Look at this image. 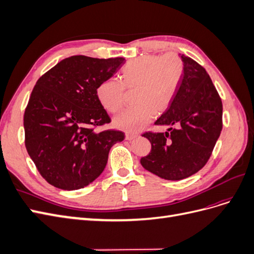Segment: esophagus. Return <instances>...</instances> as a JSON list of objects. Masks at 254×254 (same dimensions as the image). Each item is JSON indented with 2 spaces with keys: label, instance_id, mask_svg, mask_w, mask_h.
Masks as SVG:
<instances>
[{
  "label": "esophagus",
  "instance_id": "obj_1",
  "mask_svg": "<svg viewBox=\"0 0 254 254\" xmlns=\"http://www.w3.org/2000/svg\"><path fill=\"white\" fill-rule=\"evenodd\" d=\"M137 136H139V134H130V133H127L126 136H125V139H126L127 141H132V140L136 139Z\"/></svg>",
  "mask_w": 254,
  "mask_h": 254
}]
</instances>
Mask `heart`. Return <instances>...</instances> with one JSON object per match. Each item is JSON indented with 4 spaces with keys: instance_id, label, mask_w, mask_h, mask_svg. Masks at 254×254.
<instances>
[{
    "instance_id": "1",
    "label": "heart",
    "mask_w": 254,
    "mask_h": 254,
    "mask_svg": "<svg viewBox=\"0 0 254 254\" xmlns=\"http://www.w3.org/2000/svg\"><path fill=\"white\" fill-rule=\"evenodd\" d=\"M184 74L179 56L167 54L162 57L148 55L128 61L121 71V81L106 79L98 84V103L109 113L122 110L125 89L134 90V108L114 119V126L129 133H136L147 126L156 113L162 114L174 102Z\"/></svg>"
}]
</instances>
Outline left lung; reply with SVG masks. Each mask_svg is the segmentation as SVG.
I'll return each mask as SVG.
<instances>
[{
    "mask_svg": "<svg viewBox=\"0 0 254 254\" xmlns=\"http://www.w3.org/2000/svg\"><path fill=\"white\" fill-rule=\"evenodd\" d=\"M184 74L174 102L156 125H171V132H146L149 155L141 159L146 171L165 180L196 174L210 159L222 129V103L204 68L181 55Z\"/></svg>",
    "mask_w": 254,
    "mask_h": 254,
    "instance_id": "obj_1",
    "label": "left lung"
}]
</instances>
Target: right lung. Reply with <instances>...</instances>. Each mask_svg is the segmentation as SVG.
I'll use <instances>...</instances> for the list:
<instances>
[{"mask_svg": "<svg viewBox=\"0 0 254 254\" xmlns=\"http://www.w3.org/2000/svg\"><path fill=\"white\" fill-rule=\"evenodd\" d=\"M124 63L123 57L71 56L36 82L23 122L25 147L53 187L74 190L89 186L104 172L110 148L125 139L118 130H94L111 122L96 89Z\"/></svg>", "mask_w": 254, "mask_h": 254, "instance_id": "1", "label": "right lung"}]
</instances>
